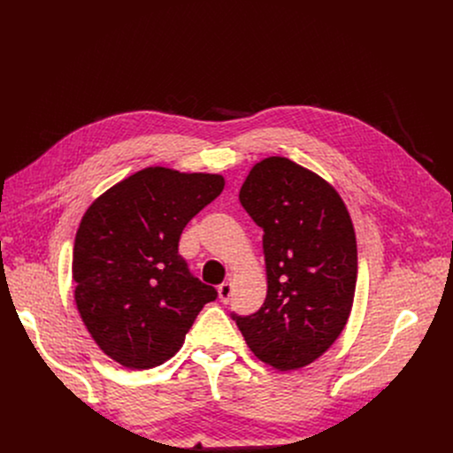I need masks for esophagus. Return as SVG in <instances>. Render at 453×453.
Returning a JSON list of instances; mask_svg holds the SVG:
<instances>
[{
	"mask_svg": "<svg viewBox=\"0 0 453 453\" xmlns=\"http://www.w3.org/2000/svg\"><path fill=\"white\" fill-rule=\"evenodd\" d=\"M231 292H233L231 281H224L222 285H219V297L222 303H227L231 299Z\"/></svg>",
	"mask_w": 453,
	"mask_h": 453,
	"instance_id": "34e87169",
	"label": "esophagus"
}]
</instances>
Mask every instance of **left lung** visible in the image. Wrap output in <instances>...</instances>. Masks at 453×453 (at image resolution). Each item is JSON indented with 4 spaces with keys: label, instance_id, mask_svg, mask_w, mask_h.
I'll use <instances>...</instances> for the list:
<instances>
[{
    "label": "left lung",
    "instance_id": "1",
    "mask_svg": "<svg viewBox=\"0 0 453 453\" xmlns=\"http://www.w3.org/2000/svg\"><path fill=\"white\" fill-rule=\"evenodd\" d=\"M240 203L264 229L267 297L256 313L231 317L262 362L280 371L304 367L339 339L351 313V217L330 182L280 156L252 166Z\"/></svg>",
    "mask_w": 453,
    "mask_h": 453
}]
</instances>
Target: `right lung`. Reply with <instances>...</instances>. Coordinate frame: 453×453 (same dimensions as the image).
<instances>
[{"instance_id": "add662e5", "label": "right lung", "mask_w": 453, "mask_h": 453, "mask_svg": "<svg viewBox=\"0 0 453 453\" xmlns=\"http://www.w3.org/2000/svg\"><path fill=\"white\" fill-rule=\"evenodd\" d=\"M219 173L150 166L109 188L84 213L73 247L75 303L98 348L150 369L182 346L217 290L179 254L186 224L224 189Z\"/></svg>"}]
</instances>
